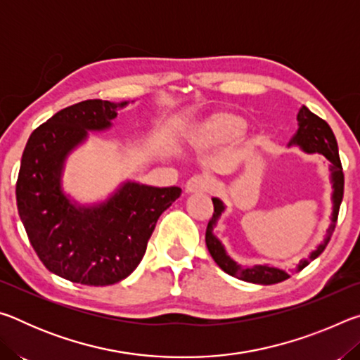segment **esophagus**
<instances>
[{
	"instance_id": "obj_1",
	"label": "esophagus",
	"mask_w": 360,
	"mask_h": 360,
	"mask_svg": "<svg viewBox=\"0 0 360 360\" xmlns=\"http://www.w3.org/2000/svg\"><path fill=\"white\" fill-rule=\"evenodd\" d=\"M208 187V181H206L205 176H192L191 179L186 182V192L193 193V192H203Z\"/></svg>"
}]
</instances>
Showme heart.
I'll use <instances>...</instances> for the list:
<instances>
[{"instance_id": "heart-1", "label": "heart", "mask_w": 360, "mask_h": 360, "mask_svg": "<svg viewBox=\"0 0 360 360\" xmlns=\"http://www.w3.org/2000/svg\"><path fill=\"white\" fill-rule=\"evenodd\" d=\"M246 130V120L238 114L217 112L205 119L191 133V143L197 148H221L238 139Z\"/></svg>"}]
</instances>
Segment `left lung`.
Instances as JSON below:
<instances>
[{"label": "left lung", "instance_id": "1", "mask_svg": "<svg viewBox=\"0 0 360 360\" xmlns=\"http://www.w3.org/2000/svg\"><path fill=\"white\" fill-rule=\"evenodd\" d=\"M298 120V130L290 139L289 146H300V148L308 152V154H318L324 155L328 162H330V172H332V187H333V212H332V222L327 229V236L324 243L314 249V251L309 254L308 259L300 260V264L297 265V270L300 271L307 266L309 262L314 260L318 255L324 251L327 243L330 241V236L335 230V225H337L338 219V211L341 200H343V188H345V176H343V167H341L340 162V154H338V144L337 139L330 127H328L324 119L318 117V115L313 114L307 106H302L300 111L297 115ZM212 205H214V212H212L211 221L208 222V227H206V246H208V251L211 257L214 259L216 264L222 268L225 273H229L230 276H235L243 281L254 283V284H276L285 281L289 278V273L285 270H281L278 266H270V265H254V266H243L236 264L233 259H230L222 243L219 241L214 233H212V229L217 222V219L225 210L224 203L219 198H212Z\"/></svg>", "mask_w": 360, "mask_h": 360}]
</instances>
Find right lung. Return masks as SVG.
I'll return each mask as SVG.
<instances>
[{
	"mask_svg": "<svg viewBox=\"0 0 360 360\" xmlns=\"http://www.w3.org/2000/svg\"><path fill=\"white\" fill-rule=\"evenodd\" d=\"M127 105L85 100L65 108L30 135L22 154L15 186L20 221L47 270L71 283L109 285L131 275L158 217L182 192L127 181L94 206H77L65 195L66 157L89 131L109 129Z\"/></svg>",
	"mask_w": 360,
	"mask_h": 360,
	"instance_id": "right-lung-1",
	"label": "right lung"
}]
</instances>
